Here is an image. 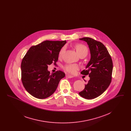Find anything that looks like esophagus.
I'll list each match as a JSON object with an SVG mask.
<instances>
[{"instance_id":"34e87169","label":"esophagus","mask_w":131,"mask_h":131,"mask_svg":"<svg viewBox=\"0 0 131 131\" xmlns=\"http://www.w3.org/2000/svg\"><path fill=\"white\" fill-rule=\"evenodd\" d=\"M66 77L67 78H69V79H70V78H73L74 77L73 76V75H66Z\"/></svg>"}]
</instances>
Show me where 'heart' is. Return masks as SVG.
Returning <instances> with one entry per match:
<instances>
[{"instance_id": "b5f03b06", "label": "heart", "mask_w": 131, "mask_h": 131, "mask_svg": "<svg viewBox=\"0 0 131 131\" xmlns=\"http://www.w3.org/2000/svg\"><path fill=\"white\" fill-rule=\"evenodd\" d=\"M77 52L79 56H86L88 54V50L87 47L83 44H79L76 45L75 46ZM65 47L64 46L61 49L59 52V57H61L65 50ZM79 69V66L77 64H66L63 67L64 70L69 74H75L77 70Z\"/></svg>"}]
</instances>
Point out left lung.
I'll use <instances>...</instances> for the list:
<instances>
[{"label": "left lung", "instance_id": "obj_1", "mask_svg": "<svg viewBox=\"0 0 131 131\" xmlns=\"http://www.w3.org/2000/svg\"><path fill=\"white\" fill-rule=\"evenodd\" d=\"M80 40L87 43L91 58L86 66L87 69L81 73L82 75H89L90 80L79 94L85 99H92L103 93L112 81V59L106 47L101 42L89 37Z\"/></svg>", "mask_w": 131, "mask_h": 131}]
</instances>
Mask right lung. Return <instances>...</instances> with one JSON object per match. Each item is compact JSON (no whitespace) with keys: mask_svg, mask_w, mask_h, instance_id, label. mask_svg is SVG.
I'll list each match as a JSON object with an SVG mask.
<instances>
[{"mask_svg":"<svg viewBox=\"0 0 131 131\" xmlns=\"http://www.w3.org/2000/svg\"><path fill=\"white\" fill-rule=\"evenodd\" d=\"M66 41L46 40L28 50L21 63V81L26 90L38 99H45L53 93L65 74L57 71L50 74L48 65L56 63L59 52Z\"/></svg>","mask_w":131,"mask_h":131,"instance_id":"add662e5","label":"right lung"}]
</instances>
